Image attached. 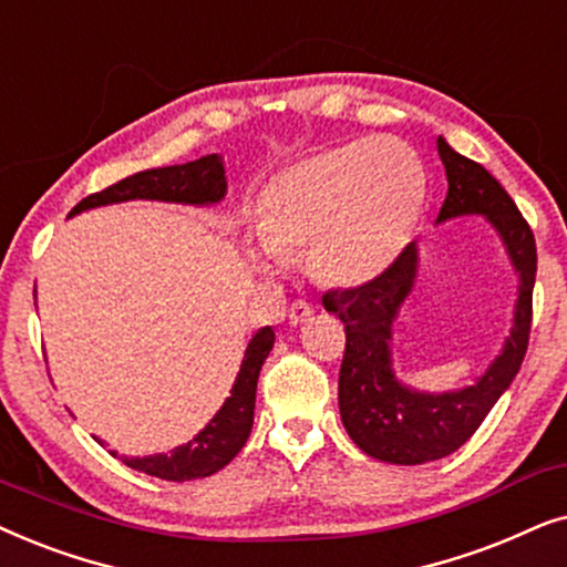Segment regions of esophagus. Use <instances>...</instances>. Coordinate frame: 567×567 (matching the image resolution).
I'll list each match as a JSON object with an SVG mask.
<instances>
[{
  "label": "esophagus",
  "mask_w": 567,
  "mask_h": 567,
  "mask_svg": "<svg viewBox=\"0 0 567 567\" xmlns=\"http://www.w3.org/2000/svg\"><path fill=\"white\" fill-rule=\"evenodd\" d=\"M311 313H313L311 303H306V300H292L288 316H290V323H303L306 319H311Z\"/></svg>",
  "instance_id": "1"
}]
</instances>
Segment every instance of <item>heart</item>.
Returning a JSON list of instances; mask_svg holds the SVG:
<instances>
[{
  "instance_id": "b5f03b06",
  "label": "heart",
  "mask_w": 567,
  "mask_h": 567,
  "mask_svg": "<svg viewBox=\"0 0 567 567\" xmlns=\"http://www.w3.org/2000/svg\"><path fill=\"white\" fill-rule=\"evenodd\" d=\"M427 194L425 165L396 137L354 140L282 171L259 207V256L285 267L308 254L313 275L360 285L386 271L412 238Z\"/></svg>"
}]
</instances>
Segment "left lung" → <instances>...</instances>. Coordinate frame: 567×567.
<instances>
[{"mask_svg": "<svg viewBox=\"0 0 567 567\" xmlns=\"http://www.w3.org/2000/svg\"><path fill=\"white\" fill-rule=\"evenodd\" d=\"M446 165L449 194L437 223L458 215H485L508 246L520 275L516 323L501 358L477 386L454 394H417L391 373V321L412 288L417 248L404 246L396 261L358 288L329 290L321 303L344 323V358L339 368V414L344 430L368 456L389 464H425L454 454L477 433L511 381L516 379L532 331V292L537 277V244L526 217L508 192L480 163L458 155L437 137Z\"/></svg>", "mask_w": 567, "mask_h": 567, "instance_id": "left-lung-1", "label": "left lung"}]
</instances>
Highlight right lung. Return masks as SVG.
Here are the masks:
<instances>
[{"mask_svg": "<svg viewBox=\"0 0 567 567\" xmlns=\"http://www.w3.org/2000/svg\"><path fill=\"white\" fill-rule=\"evenodd\" d=\"M225 196V168L217 155H205L199 161L184 165H168V168H153L134 173L130 178H121L103 192L85 196L70 215L82 209L113 205V202L126 199H163V202H186V205H207V202H220ZM275 347V329L264 327L256 331L246 347L244 362H240L238 379L233 383L230 396L225 399L220 412L209 420V425L199 435L192 437L186 446L173 449L171 454H155L142 458H124L126 466L145 472L150 477H161L168 482H188L209 477L220 472L238 456L246 446L248 433L254 425V404H256V381Z\"/></svg>", "mask_w": 567, "mask_h": 567, "instance_id": "add662e5", "label": "right lung"}]
</instances>
